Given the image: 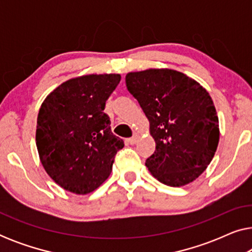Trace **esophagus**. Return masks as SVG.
I'll return each instance as SVG.
<instances>
[{"instance_id":"1","label":"esophagus","mask_w":252,"mask_h":252,"mask_svg":"<svg viewBox=\"0 0 252 252\" xmlns=\"http://www.w3.org/2000/svg\"><path fill=\"white\" fill-rule=\"evenodd\" d=\"M137 140H139V136L134 135L132 137H129V139H127V142H128L129 144H135L137 142Z\"/></svg>"}]
</instances>
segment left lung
Here are the masks:
<instances>
[{
  "label": "left lung",
  "instance_id": "left-lung-1",
  "mask_svg": "<svg viewBox=\"0 0 252 252\" xmlns=\"http://www.w3.org/2000/svg\"><path fill=\"white\" fill-rule=\"evenodd\" d=\"M126 86L146 113L156 142L146 160L150 173L171 187L196 180L219 143V119L208 91L171 68L129 72Z\"/></svg>",
  "mask_w": 252,
  "mask_h": 252
}]
</instances>
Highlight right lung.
<instances>
[{
  "mask_svg": "<svg viewBox=\"0 0 252 252\" xmlns=\"http://www.w3.org/2000/svg\"><path fill=\"white\" fill-rule=\"evenodd\" d=\"M120 74H87L55 88L41 104L36 148L48 175L65 190L86 195L111 174L124 141L111 132L105 102Z\"/></svg>",
  "mask_w": 252,
  "mask_h": 252,
  "instance_id": "obj_1",
  "label": "right lung"
}]
</instances>
